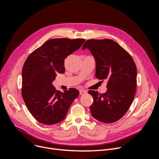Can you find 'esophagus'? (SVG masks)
<instances>
[{
	"mask_svg": "<svg viewBox=\"0 0 159 159\" xmlns=\"http://www.w3.org/2000/svg\"><path fill=\"white\" fill-rule=\"evenodd\" d=\"M86 94H87V90H80V95H85Z\"/></svg>",
	"mask_w": 159,
	"mask_h": 159,
	"instance_id": "34e87169",
	"label": "esophagus"
}]
</instances>
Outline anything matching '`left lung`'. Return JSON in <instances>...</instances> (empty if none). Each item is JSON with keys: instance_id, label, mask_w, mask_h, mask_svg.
Here are the masks:
<instances>
[{"instance_id": "1", "label": "left lung", "mask_w": 159, "mask_h": 159, "mask_svg": "<svg viewBox=\"0 0 159 159\" xmlns=\"http://www.w3.org/2000/svg\"><path fill=\"white\" fill-rule=\"evenodd\" d=\"M85 49L89 50L95 59L96 78L107 79L106 93L88 92L93 98L90 113L101 122L114 123L125 115L133 101L137 67L129 53L113 40L89 39L83 44Z\"/></svg>"}]
</instances>
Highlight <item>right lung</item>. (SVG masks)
<instances>
[{
  "label": "right lung",
  "mask_w": 159,
  "mask_h": 159,
  "mask_svg": "<svg viewBox=\"0 0 159 159\" xmlns=\"http://www.w3.org/2000/svg\"><path fill=\"white\" fill-rule=\"evenodd\" d=\"M84 39L48 40L27 58L22 70V97L33 117L51 125L63 121L79 94L74 88L60 92L52 82L65 72V59L80 48Z\"/></svg>",
  "instance_id": "right-lung-1"
}]
</instances>
